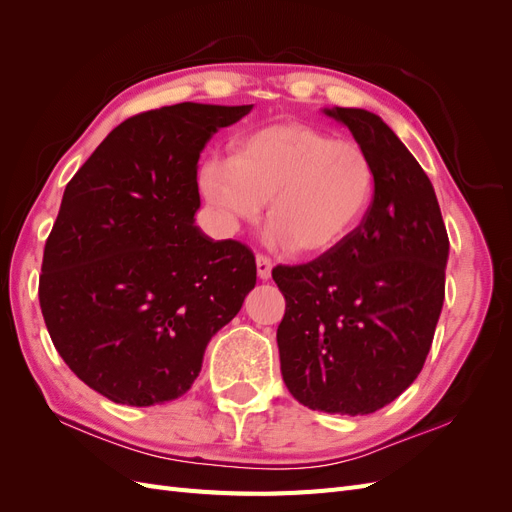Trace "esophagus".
I'll return each instance as SVG.
<instances>
[{
	"label": "esophagus",
	"mask_w": 512,
	"mask_h": 512,
	"mask_svg": "<svg viewBox=\"0 0 512 512\" xmlns=\"http://www.w3.org/2000/svg\"><path fill=\"white\" fill-rule=\"evenodd\" d=\"M271 267H273V262H271L269 256L256 254V269H258L260 280H269V277H271Z\"/></svg>",
	"instance_id": "esophagus-1"
}]
</instances>
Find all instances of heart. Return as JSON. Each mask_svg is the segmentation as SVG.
I'll list each match as a JSON object with an SVG mask.
<instances>
[{
    "label": "heart",
    "mask_w": 512,
    "mask_h": 512,
    "mask_svg": "<svg viewBox=\"0 0 512 512\" xmlns=\"http://www.w3.org/2000/svg\"><path fill=\"white\" fill-rule=\"evenodd\" d=\"M200 185L215 207L254 222L269 205L273 239L297 252L331 250L359 226L376 190V168L352 138L299 123L247 136L235 158H213Z\"/></svg>",
    "instance_id": "1"
}]
</instances>
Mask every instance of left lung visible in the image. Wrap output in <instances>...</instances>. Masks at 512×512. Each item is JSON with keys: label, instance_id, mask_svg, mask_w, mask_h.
<instances>
[{"label": "left lung", "instance_id": "1", "mask_svg": "<svg viewBox=\"0 0 512 512\" xmlns=\"http://www.w3.org/2000/svg\"><path fill=\"white\" fill-rule=\"evenodd\" d=\"M376 168L361 224L305 265H277L282 378L299 404L371 414L421 374L444 303L448 235L425 170L386 123L331 108Z\"/></svg>", "mask_w": 512, "mask_h": 512}]
</instances>
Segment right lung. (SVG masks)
Returning <instances> with one entry per match:
<instances>
[{
  "label": "right lung",
  "mask_w": 512,
  "mask_h": 512,
  "mask_svg": "<svg viewBox=\"0 0 512 512\" xmlns=\"http://www.w3.org/2000/svg\"><path fill=\"white\" fill-rule=\"evenodd\" d=\"M252 106L138 113L66 185L44 245L40 309L61 359L115 404L188 393L209 339L256 284L250 247L194 224L200 151Z\"/></svg>",
  "instance_id": "obj_1"
}]
</instances>
